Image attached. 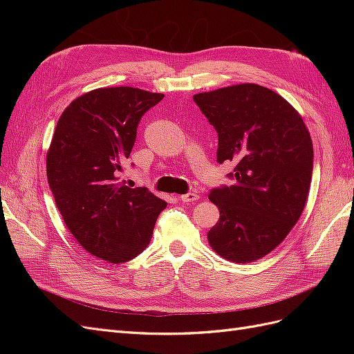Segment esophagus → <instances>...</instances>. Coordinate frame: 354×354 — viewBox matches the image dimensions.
<instances>
[{"mask_svg": "<svg viewBox=\"0 0 354 354\" xmlns=\"http://www.w3.org/2000/svg\"><path fill=\"white\" fill-rule=\"evenodd\" d=\"M199 199V195L198 194H194V192H190V194H186L183 196H180V201L185 202V203H189V202H195Z\"/></svg>", "mask_w": 354, "mask_h": 354, "instance_id": "obj_1", "label": "esophagus"}]
</instances>
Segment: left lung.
<instances>
[{"label": "left lung", "mask_w": 354, "mask_h": 354, "mask_svg": "<svg viewBox=\"0 0 354 354\" xmlns=\"http://www.w3.org/2000/svg\"><path fill=\"white\" fill-rule=\"evenodd\" d=\"M218 134L217 160L234 164L232 186L212 189L220 218L211 248L233 263L272 252L301 217L313 173V143L291 103L259 84L194 95Z\"/></svg>", "instance_id": "left-lung-1"}]
</instances>
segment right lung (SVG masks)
Here are the masks:
<instances>
[{
  "mask_svg": "<svg viewBox=\"0 0 354 354\" xmlns=\"http://www.w3.org/2000/svg\"><path fill=\"white\" fill-rule=\"evenodd\" d=\"M162 93L109 87L85 93L60 115L47 152V178L66 227L82 248L108 263L146 250L167 203L147 187L122 185L137 125Z\"/></svg>",
  "mask_w": 354,
  "mask_h": 354,
  "instance_id": "obj_1",
  "label": "right lung"
}]
</instances>
